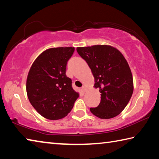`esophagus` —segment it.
I'll return each mask as SVG.
<instances>
[{"mask_svg":"<svg viewBox=\"0 0 159 159\" xmlns=\"http://www.w3.org/2000/svg\"><path fill=\"white\" fill-rule=\"evenodd\" d=\"M81 90H82V92H83V93H85V92H86V90H87V88H86V86L83 85V87L81 88Z\"/></svg>","mask_w":159,"mask_h":159,"instance_id":"esophagus-1","label":"esophagus"}]
</instances>
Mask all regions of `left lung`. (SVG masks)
<instances>
[{
  "label": "left lung",
  "mask_w": 159,
  "mask_h": 159,
  "mask_svg": "<svg viewBox=\"0 0 159 159\" xmlns=\"http://www.w3.org/2000/svg\"><path fill=\"white\" fill-rule=\"evenodd\" d=\"M77 52L92 71L95 87L101 93V101L91 113L102 119L116 116L121 112L133 93V80L123 55L110 45H97L77 48Z\"/></svg>",
  "instance_id": "left-lung-1"
}]
</instances>
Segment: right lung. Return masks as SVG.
<instances>
[{
	"instance_id": "right-lung-1",
	"label": "right lung",
	"mask_w": 159,
	"mask_h": 159,
	"mask_svg": "<svg viewBox=\"0 0 159 159\" xmlns=\"http://www.w3.org/2000/svg\"><path fill=\"white\" fill-rule=\"evenodd\" d=\"M74 48H53L38 57L29 70L26 93L29 102L42 116L58 120L71 111L79 94L66 75V64Z\"/></svg>"
}]
</instances>
